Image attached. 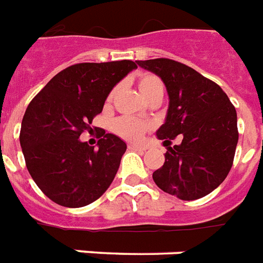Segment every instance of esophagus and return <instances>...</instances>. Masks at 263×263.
Wrapping results in <instances>:
<instances>
[{
    "label": "esophagus",
    "mask_w": 263,
    "mask_h": 263,
    "mask_svg": "<svg viewBox=\"0 0 263 263\" xmlns=\"http://www.w3.org/2000/svg\"><path fill=\"white\" fill-rule=\"evenodd\" d=\"M128 147H129L131 150H139V152H145L146 150L145 146L136 145V143H129V145H128Z\"/></svg>",
    "instance_id": "1"
}]
</instances>
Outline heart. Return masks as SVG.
Listing matches in <instances>:
<instances>
[{
	"label": "heart",
	"mask_w": 263,
	"mask_h": 263,
	"mask_svg": "<svg viewBox=\"0 0 263 263\" xmlns=\"http://www.w3.org/2000/svg\"><path fill=\"white\" fill-rule=\"evenodd\" d=\"M138 88H139L140 93L143 95L145 99L150 98L154 93H163L164 92L163 81L156 74L152 73L140 74L139 77H138ZM114 93H116V89H113L107 95V99H106L107 103L111 102ZM113 128L116 134L123 136L125 139L136 140L139 139L140 136L149 129V124L143 123V121H140V120L134 117H121L114 121Z\"/></svg>",
	"instance_id": "b5f03b06"
}]
</instances>
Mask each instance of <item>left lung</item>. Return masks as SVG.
<instances>
[{
  "instance_id": "left-lung-1",
  "label": "left lung",
  "mask_w": 263,
  "mask_h": 263,
  "mask_svg": "<svg viewBox=\"0 0 263 263\" xmlns=\"http://www.w3.org/2000/svg\"><path fill=\"white\" fill-rule=\"evenodd\" d=\"M157 74L170 96L165 123L157 138L167 146L165 163L153 172L156 185L180 200H197L225 180L238 140L237 113L222 88L176 60H136ZM180 135V145L171 140Z\"/></svg>"
}]
</instances>
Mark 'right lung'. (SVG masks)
<instances>
[{
    "instance_id": "add662e5",
    "label": "right lung",
    "mask_w": 263,
    "mask_h": 263,
    "mask_svg": "<svg viewBox=\"0 0 263 263\" xmlns=\"http://www.w3.org/2000/svg\"><path fill=\"white\" fill-rule=\"evenodd\" d=\"M132 60L77 63L58 73L34 96L23 116L20 146L30 175L48 198L78 208L111 185L125 142L100 132L98 147L78 139L118 81L136 69Z\"/></svg>"
}]
</instances>
